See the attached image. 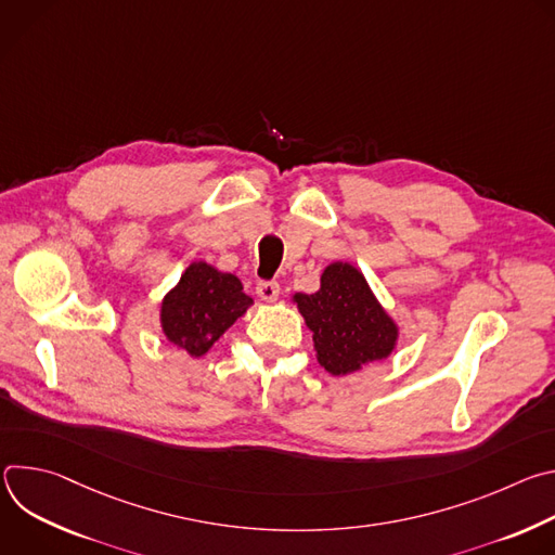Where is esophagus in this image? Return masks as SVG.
Listing matches in <instances>:
<instances>
[{"instance_id":"esophagus-1","label":"esophagus","mask_w":555,"mask_h":555,"mask_svg":"<svg viewBox=\"0 0 555 555\" xmlns=\"http://www.w3.org/2000/svg\"><path fill=\"white\" fill-rule=\"evenodd\" d=\"M279 294H281V287L276 281H261L257 285V296L266 302H274L279 298Z\"/></svg>"}]
</instances>
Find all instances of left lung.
Listing matches in <instances>:
<instances>
[{
	"instance_id": "left-lung-1",
	"label": "left lung",
	"mask_w": 555,
	"mask_h": 555,
	"mask_svg": "<svg viewBox=\"0 0 555 555\" xmlns=\"http://www.w3.org/2000/svg\"><path fill=\"white\" fill-rule=\"evenodd\" d=\"M294 302L313 334L319 364L332 375L356 373L388 358L398 345V325L351 263H330L321 276V289L294 294Z\"/></svg>"
}]
</instances>
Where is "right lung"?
<instances>
[{"label":"right lung","instance_id":"1","mask_svg":"<svg viewBox=\"0 0 555 555\" xmlns=\"http://www.w3.org/2000/svg\"><path fill=\"white\" fill-rule=\"evenodd\" d=\"M250 305L253 298L234 274L195 261L165 296L160 325L169 343L193 358H202Z\"/></svg>","mask_w":555,"mask_h":555}]
</instances>
